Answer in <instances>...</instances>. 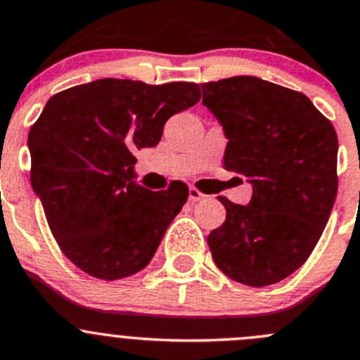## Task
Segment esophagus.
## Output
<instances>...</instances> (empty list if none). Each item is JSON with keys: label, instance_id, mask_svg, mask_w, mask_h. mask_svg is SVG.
Masks as SVG:
<instances>
[{"label": "esophagus", "instance_id": "obj_1", "mask_svg": "<svg viewBox=\"0 0 360 360\" xmlns=\"http://www.w3.org/2000/svg\"><path fill=\"white\" fill-rule=\"evenodd\" d=\"M188 199L191 200V202H199V200H204L206 199V195H204L202 191H199L197 188L191 186L190 191H188Z\"/></svg>", "mask_w": 360, "mask_h": 360}]
</instances>
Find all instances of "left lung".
I'll return each instance as SVG.
<instances>
[{
    "label": "left lung",
    "mask_w": 360,
    "mask_h": 360,
    "mask_svg": "<svg viewBox=\"0 0 360 360\" xmlns=\"http://www.w3.org/2000/svg\"><path fill=\"white\" fill-rule=\"evenodd\" d=\"M200 86L229 140L224 167L254 188L247 206L220 197L226 221L207 245L227 277L270 286L307 261L327 226L338 193V134L297 90L254 76Z\"/></svg>",
    "instance_id": "left-lung-1"
}]
</instances>
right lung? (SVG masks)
Listing matches in <instances>:
<instances>
[{
	"label": "right lung",
	"mask_w": 360,
	"mask_h": 360,
	"mask_svg": "<svg viewBox=\"0 0 360 360\" xmlns=\"http://www.w3.org/2000/svg\"><path fill=\"white\" fill-rule=\"evenodd\" d=\"M200 99L197 83L104 78L55 94L28 133L32 186L60 250L79 270L117 281L143 270L188 199L174 181L150 191L133 179L134 153Z\"/></svg>",
	"instance_id": "1"
}]
</instances>
